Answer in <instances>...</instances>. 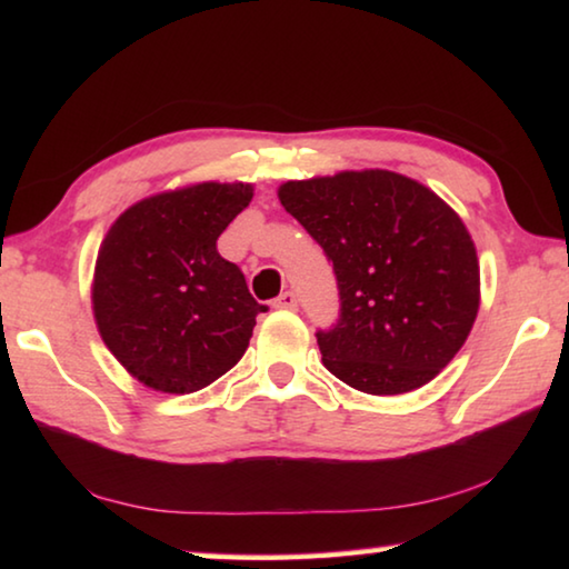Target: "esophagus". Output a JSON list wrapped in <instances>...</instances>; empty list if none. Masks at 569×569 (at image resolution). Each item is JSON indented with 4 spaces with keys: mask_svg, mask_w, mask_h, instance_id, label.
I'll list each match as a JSON object with an SVG mask.
<instances>
[{
    "mask_svg": "<svg viewBox=\"0 0 569 569\" xmlns=\"http://www.w3.org/2000/svg\"><path fill=\"white\" fill-rule=\"evenodd\" d=\"M298 306V301H296V293L293 291H286V293H281L273 301V308H281V311H293V308Z\"/></svg>",
    "mask_w": 569,
    "mask_h": 569,
    "instance_id": "obj_1",
    "label": "esophagus"
}]
</instances>
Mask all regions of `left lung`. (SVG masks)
<instances>
[{
	"label": "left lung",
	"instance_id": "1",
	"mask_svg": "<svg viewBox=\"0 0 569 569\" xmlns=\"http://www.w3.org/2000/svg\"><path fill=\"white\" fill-rule=\"evenodd\" d=\"M278 200L333 263L341 319L323 366L373 397L423 387L465 346L479 311L477 248L435 190L391 170L288 180Z\"/></svg>",
	"mask_w": 569,
	"mask_h": 569
}]
</instances>
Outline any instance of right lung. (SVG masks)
I'll use <instances>...</instances> for the list:
<instances>
[{"instance_id": "add662e5", "label": "right lung", "mask_w": 569, "mask_h": 569, "mask_svg": "<svg viewBox=\"0 0 569 569\" xmlns=\"http://www.w3.org/2000/svg\"><path fill=\"white\" fill-rule=\"evenodd\" d=\"M253 200L250 182H192L130 206L92 276L102 341L132 379L192 393L233 369L266 311L216 240Z\"/></svg>"}]
</instances>
